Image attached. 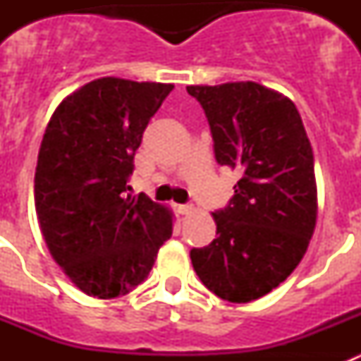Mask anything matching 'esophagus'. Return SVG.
I'll use <instances>...</instances> for the list:
<instances>
[{
	"label": "esophagus",
	"mask_w": 361,
	"mask_h": 361,
	"mask_svg": "<svg viewBox=\"0 0 361 361\" xmlns=\"http://www.w3.org/2000/svg\"><path fill=\"white\" fill-rule=\"evenodd\" d=\"M178 213L180 215H190V213H193V204H180L178 206Z\"/></svg>",
	"instance_id": "obj_1"
}]
</instances>
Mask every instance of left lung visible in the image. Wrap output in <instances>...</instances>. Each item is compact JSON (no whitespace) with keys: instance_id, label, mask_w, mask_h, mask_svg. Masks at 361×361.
Masks as SVG:
<instances>
[{"instance_id":"left-lung-1","label":"left lung","mask_w":361,"mask_h":361,"mask_svg":"<svg viewBox=\"0 0 361 361\" xmlns=\"http://www.w3.org/2000/svg\"><path fill=\"white\" fill-rule=\"evenodd\" d=\"M202 106L220 166L240 170L235 195L213 213L216 238L190 251L200 282L228 302L280 286L317 224L314 157L293 101L253 81L188 86Z\"/></svg>"}]
</instances>
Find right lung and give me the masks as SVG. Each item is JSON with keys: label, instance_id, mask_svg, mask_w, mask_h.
<instances>
[{"label": "right lung", "instance_id": "obj_1", "mask_svg": "<svg viewBox=\"0 0 361 361\" xmlns=\"http://www.w3.org/2000/svg\"><path fill=\"white\" fill-rule=\"evenodd\" d=\"M173 85L103 78L63 101L44 130L34 177L41 231L54 260L95 298L128 295L171 237V213L126 195L133 157Z\"/></svg>", "mask_w": 361, "mask_h": 361}]
</instances>
